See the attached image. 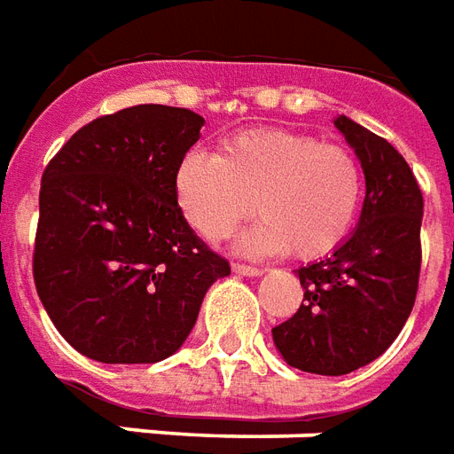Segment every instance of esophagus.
I'll list each match as a JSON object with an SVG mask.
<instances>
[{
	"label": "esophagus",
	"instance_id": "1",
	"mask_svg": "<svg viewBox=\"0 0 454 454\" xmlns=\"http://www.w3.org/2000/svg\"><path fill=\"white\" fill-rule=\"evenodd\" d=\"M233 271L243 274V277H262L264 270L262 267H253V264H243V262H233Z\"/></svg>",
	"mask_w": 454,
	"mask_h": 454
}]
</instances>
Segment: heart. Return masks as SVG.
<instances>
[{"instance_id": "1", "label": "heart", "mask_w": 454, "mask_h": 454, "mask_svg": "<svg viewBox=\"0 0 454 454\" xmlns=\"http://www.w3.org/2000/svg\"><path fill=\"white\" fill-rule=\"evenodd\" d=\"M176 197L190 226L223 240L257 209L240 238L245 253L320 260L347 240L364 200V170L341 144L284 127L226 137L218 156L187 151L176 168Z\"/></svg>"}]
</instances>
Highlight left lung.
Wrapping results in <instances>:
<instances>
[{
  "mask_svg": "<svg viewBox=\"0 0 454 454\" xmlns=\"http://www.w3.org/2000/svg\"><path fill=\"white\" fill-rule=\"evenodd\" d=\"M365 176L361 221L320 262L295 270L303 303L271 330L278 354L298 371L347 375L397 339L414 308L421 274L424 194L387 139L339 115Z\"/></svg>",
  "mask_w": 454,
  "mask_h": 454,
  "instance_id": "obj_1",
  "label": "left lung"
}]
</instances>
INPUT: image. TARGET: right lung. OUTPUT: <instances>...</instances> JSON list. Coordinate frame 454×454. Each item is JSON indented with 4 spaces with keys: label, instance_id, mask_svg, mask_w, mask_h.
<instances>
[{
    "label": "right lung",
    "instance_id": "add662e5",
    "mask_svg": "<svg viewBox=\"0 0 454 454\" xmlns=\"http://www.w3.org/2000/svg\"><path fill=\"white\" fill-rule=\"evenodd\" d=\"M201 124L187 107H124L83 124L43 170L33 278L57 332L93 361L176 354L231 274L177 207L176 168Z\"/></svg>",
    "mask_w": 454,
    "mask_h": 454
}]
</instances>
